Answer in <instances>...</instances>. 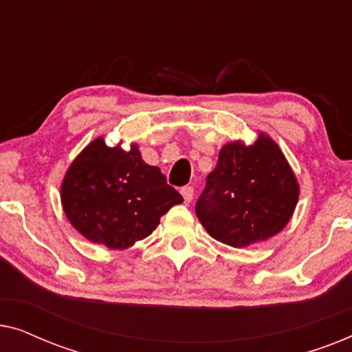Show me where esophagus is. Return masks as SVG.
Listing matches in <instances>:
<instances>
[{
    "mask_svg": "<svg viewBox=\"0 0 352 352\" xmlns=\"http://www.w3.org/2000/svg\"><path fill=\"white\" fill-rule=\"evenodd\" d=\"M181 194H182V197H184V201L189 204V201H192V199H194V187H192V186L182 187Z\"/></svg>",
    "mask_w": 352,
    "mask_h": 352,
    "instance_id": "34e87169",
    "label": "esophagus"
}]
</instances>
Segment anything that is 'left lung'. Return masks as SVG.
Returning a JSON list of instances; mask_svg holds the SVG:
<instances>
[{"mask_svg":"<svg viewBox=\"0 0 352 352\" xmlns=\"http://www.w3.org/2000/svg\"><path fill=\"white\" fill-rule=\"evenodd\" d=\"M300 195L295 173L267 134L252 146L234 141L219 151L195 205L197 218L211 237L243 248L280 232Z\"/></svg>","mask_w":352,"mask_h":352,"instance_id":"1","label":"left lung"}]
</instances>
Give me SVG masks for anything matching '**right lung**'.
Returning <instances> with one entry per match:
<instances>
[{"label":"right lung","mask_w":352,"mask_h":352,"mask_svg":"<svg viewBox=\"0 0 352 352\" xmlns=\"http://www.w3.org/2000/svg\"><path fill=\"white\" fill-rule=\"evenodd\" d=\"M62 208L70 224L93 243L110 250L133 247L151 235L171 206L182 204L160 168L98 138L72 162L60 186Z\"/></svg>","instance_id":"right-lung-1"}]
</instances>
